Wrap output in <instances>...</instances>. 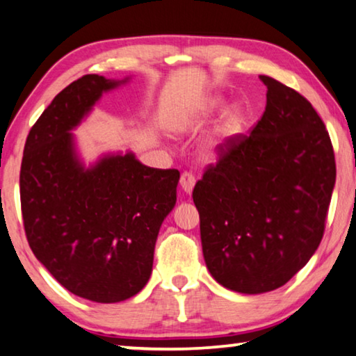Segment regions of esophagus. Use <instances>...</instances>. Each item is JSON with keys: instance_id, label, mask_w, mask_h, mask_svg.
<instances>
[{"instance_id": "obj_1", "label": "esophagus", "mask_w": 356, "mask_h": 356, "mask_svg": "<svg viewBox=\"0 0 356 356\" xmlns=\"http://www.w3.org/2000/svg\"><path fill=\"white\" fill-rule=\"evenodd\" d=\"M195 182H197V180H195V177H193V174H190V172H184L182 176H180V187H182V190L185 193H192V190H193V187H195Z\"/></svg>"}]
</instances>
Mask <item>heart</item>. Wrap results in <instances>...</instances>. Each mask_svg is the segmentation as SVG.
<instances>
[{
    "instance_id": "b5f03b06",
    "label": "heart",
    "mask_w": 356,
    "mask_h": 356,
    "mask_svg": "<svg viewBox=\"0 0 356 356\" xmlns=\"http://www.w3.org/2000/svg\"><path fill=\"white\" fill-rule=\"evenodd\" d=\"M224 106V98L221 95H211V97L204 98L192 113L185 114V116L177 122V130L180 132H188L193 127H197L200 122L204 119L213 116L219 109ZM245 124V114L243 109L240 106H230L222 113L221 119H219L216 126H214L213 132L204 143V154L209 158H216L221 154L224 149L229 147L230 140L237 137L242 132Z\"/></svg>"
}]
</instances>
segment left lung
Listing matches in <instances>:
<instances>
[{"mask_svg":"<svg viewBox=\"0 0 356 356\" xmlns=\"http://www.w3.org/2000/svg\"><path fill=\"white\" fill-rule=\"evenodd\" d=\"M248 137L230 140L193 188L208 271L238 293L271 292L309 261L335 185L326 126L312 103L273 77Z\"/></svg>","mask_w":356,"mask_h":356,"instance_id":"left-lung-1","label":"left lung"}]
</instances>
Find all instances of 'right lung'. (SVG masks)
Segmentation results:
<instances>
[{
    "label": "right lung",
    "instance_id": "1",
    "mask_svg": "<svg viewBox=\"0 0 356 356\" xmlns=\"http://www.w3.org/2000/svg\"><path fill=\"white\" fill-rule=\"evenodd\" d=\"M88 74L67 85L29 132L21 207L30 248L80 298L118 303L153 269L159 227L176 207L177 169L145 166L132 152L85 164L72 134L103 93L127 83Z\"/></svg>",
    "mask_w": 356,
    "mask_h": 356
}]
</instances>
